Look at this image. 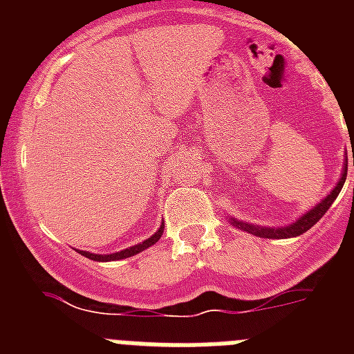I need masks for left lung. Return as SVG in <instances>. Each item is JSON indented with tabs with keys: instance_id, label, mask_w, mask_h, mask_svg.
I'll use <instances>...</instances> for the list:
<instances>
[{
	"instance_id": "obj_1",
	"label": "left lung",
	"mask_w": 354,
	"mask_h": 354,
	"mask_svg": "<svg viewBox=\"0 0 354 354\" xmlns=\"http://www.w3.org/2000/svg\"><path fill=\"white\" fill-rule=\"evenodd\" d=\"M353 167H354V150H353ZM346 175H348V162H346V167H344V174L340 177L339 184L335 186V189L326 196V198L321 202V204L315 205L314 209L306 212L305 216H301L296 223L289 225V227H282V228H264V227H255V225H250V223H243V221H237L234 218H228L230 223L236 225L237 228L241 230H245V232L253 234V236H259V237H266V239H283V237H296V236H301L305 234L308 228L314 227L324 214H326L328 209L331 207V204L335 202V198L339 196L340 189H342L344 183H346Z\"/></svg>"
}]
</instances>
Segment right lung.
<instances>
[{
    "label": "right lung",
    "instance_id": "add662e5",
    "mask_svg": "<svg viewBox=\"0 0 354 354\" xmlns=\"http://www.w3.org/2000/svg\"><path fill=\"white\" fill-rule=\"evenodd\" d=\"M162 225L161 228H159L158 232L154 234L152 237H149L147 241H143V243H140V245L136 246H131V248H126V250H122V252H117V253H111V255H97V253H90V252H80L81 255H84L86 259H92V261H99V262H108V261H120V259H127L131 257V255H136V253L143 252V250H147L149 246L156 245L159 241V237H161L162 234Z\"/></svg>",
    "mask_w": 354,
    "mask_h": 354
}]
</instances>
